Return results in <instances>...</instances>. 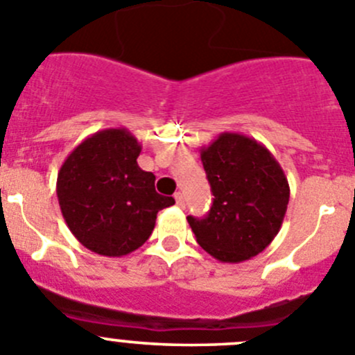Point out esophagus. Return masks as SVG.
I'll list each match as a JSON object with an SVG mask.
<instances>
[{
	"instance_id": "34e87169",
	"label": "esophagus",
	"mask_w": 355,
	"mask_h": 355,
	"mask_svg": "<svg viewBox=\"0 0 355 355\" xmlns=\"http://www.w3.org/2000/svg\"><path fill=\"white\" fill-rule=\"evenodd\" d=\"M175 201H177V205L182 206V208H184V206H185L184 194H182V192H175Z\"/></svg>"
}]
</instances>
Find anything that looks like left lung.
Wrapping results in <instances>:
<instances>
[{"instance_id": "1", "label": "left lung", "mask_w": 355, "mask_h": 355, "mask_svg": "<svg viewBox=\"0 0 355 355\" xmlns=\"http://www.w3.org/2000/svg\"><path fill=\"white\" fill-rule=\"evenodd\" d=\"M201 161L215 198L205 218L187 216L196 241L223 263L257 257L286 215L290 184L283 168L263 144L230 132L201 147Z\"/></svg>"}]
</instances>
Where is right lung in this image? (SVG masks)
Returning <instances> with one entry per match:
<instances>
[{"instance_id":"1","label":"right lung","mask_w":355,"mask_h":355,"mask_svg":"<svg viewBox=\"0 0 355 355\" xmlns=\"http://www.w3.org/2000/svg\"><path fill=\"white\" fill-rule=\"evenodd\" d=\"M142 146L126 128L94 133L58 170L57 198L76 239L104 257H125L153 234L157 211L175 205L137 163Z\"/></svg>"}]
</instances>
